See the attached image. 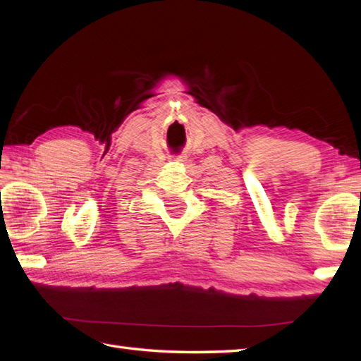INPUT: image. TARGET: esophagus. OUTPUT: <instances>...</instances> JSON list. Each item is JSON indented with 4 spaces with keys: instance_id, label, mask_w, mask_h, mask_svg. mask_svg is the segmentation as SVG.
Segmentation results:
<instances>
[{
    "instance_id": "34e87169",
    "label": "esophagus",
    "mask_w": 361,
    "mask_h": 361,
    "mask_svg": "<svg viewBox=\"0 0 361 361\" xmlns=\"http://www.w3.org/2000/svg\"><path fill=\"white\" fill-rule=\"evenodd\" d=\"M185 158L183 157H176V158H173V161H176V162H180V161H183Z\"/></svg>"
}]
</instances>
